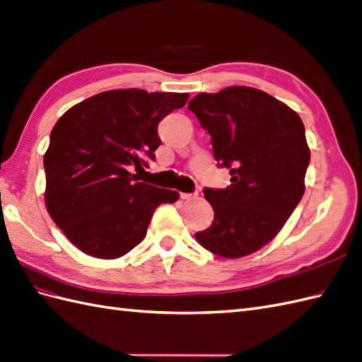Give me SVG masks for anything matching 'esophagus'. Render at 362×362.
Wrapping results in <instances>:
<instances>
[{"mask_svg": "<svg viewBox=\"0 0 362 362\" xmlns=\"http://www.w3.org/2000/svg\"><path fill=\"white\" fill-rule=\"evenodd\" d=\"M181 199H186V201H190V199H197L198 198V193H180Z\"/></svg>", "mask_w": 362, "mask_h": 362, "instance_id": "1", "label": "esophagus"}]
</instances>
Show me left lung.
Returning a JSON list of instances; mask_svg holds the SVG:
<instances>
[{
  "label": "left lung",
  "mask_w": 362,
  "mask_h": 362,
  "mask_svg": "<svg viewBox=\"0 0 362 362\" xmlns=\"http://www.w3.org/2000/svg\"><path fill=\"white\" fill-rule=\"evenodd\" d=\"M189 110L232 175L228 187L204 190L215 218L195 233L197 241L218 257H247L279 233L304 195L310 148L303 121L284 103L245 86L199 93Z\"/></svg>",
  "instance_id": "8db88e82"
}]
</instances>
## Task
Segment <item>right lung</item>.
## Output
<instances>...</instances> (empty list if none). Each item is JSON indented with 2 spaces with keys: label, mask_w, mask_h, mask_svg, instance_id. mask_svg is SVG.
Listing matches in <instances>:
<instances>
[{
  "label": "right lung",
  "mask_w": 362,
  "mask_h": 362,
  "mask_svg": "<svg viewBox=\"0 0 362 362\" xmlns=\"http://www.w3.org/2000/svg\"><path fill=\"white\" fill-rule=\"evenodd\" d=\"M189 93L118 89L70 107L52 129L44 153L49 215L75 247L115 259L144 240L155 209L180 193L139 182L161 144L158 124Z\"/></svg>",
  "instance_id": "right-lung-1"
}]
</instances>
